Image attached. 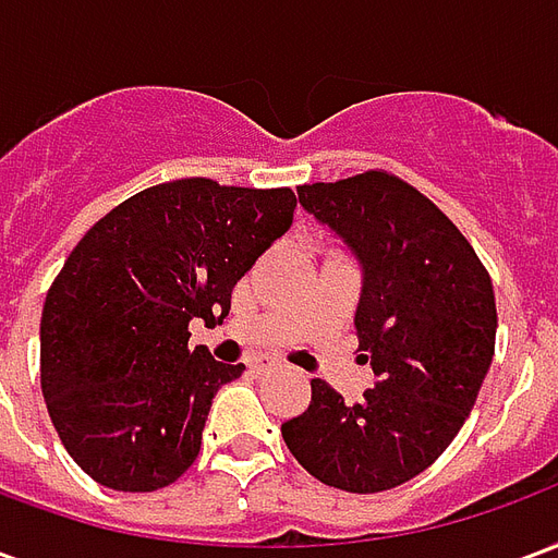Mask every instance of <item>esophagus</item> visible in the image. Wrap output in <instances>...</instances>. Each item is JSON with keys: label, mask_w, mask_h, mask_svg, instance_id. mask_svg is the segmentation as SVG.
<instances>
[{"label": "esophagus", "mask_w": 558, "mask_h": 558, "mask_svg": "<svg viewBox=\"0 0 558 558\" xmlns=\"http://www.w3.org/2000/svg\"><path fill=\"white\" fill-rule=\"evenodd\" d=\"M247 367H251V374H254V376H266V374H271V371H275L278 364L271 362V359H254V362L247 364Z\"/></svg>", "instance_id": "1"}]
</instances>
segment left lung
Wrapping results in <instances>:
<instances>
[{
  "mask_svg": "<svg viewBox=\"0 0 558 558\" xmlns=\"http://www.w3.org/2000/svg\"><path fill=\"white\" fill-rule=\"evenodd\" d=\"M299 203L362 266L355 335L376 386L347 403L323 379L280 433L314 478L391 490L451 445L475 407L496 343V299L472 244L412 184L388 172L299 187Z\"/></svg>",
  "mask_w": 558,
  "mask_h": 558,
  "instance_id": "obj_1",
  "label": "left lung"
}]
</instances>
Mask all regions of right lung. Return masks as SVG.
<instances>
[{
	"instance_id": "add662e5",
	"label": "right lung",
	"mask_w": 558,
	"mask_h": 558,
	"mask_svg": "<svg viewBox=\"0 0 558 558\" xmlns=\"http://www.w3.org/2000/svg\"><path fill=\"white\" fill-rule=\"evenodd\" d=\"M290 187L179 179L104 215L47 292L41 391L59 439L110 490L167 487L199 454L211 400L244 364L187 350L232 287L290 230Z\"/></svg>"
}]
</instances>
